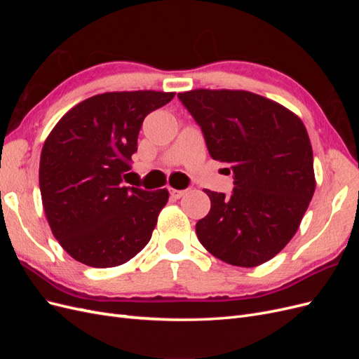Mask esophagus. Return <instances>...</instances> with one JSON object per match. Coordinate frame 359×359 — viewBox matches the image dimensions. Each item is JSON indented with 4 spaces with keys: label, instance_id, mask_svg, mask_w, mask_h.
<instances>
[{
    "label": "esophagus",
    "instance_id": "esophagus-1",
    "mask_svg": "<svg viewBox=\"0 0 359 359\" xmlns=\"http://www.w3.org/2000/svg\"><path fill=\"white\" fill-rule=\"evenodd\" d=\"M170 193V198L173 199H181L184 194H186V190H177V189H169Z\"/></svg>",
    "mask_w": 359,
    "mask_h": 359
}]
</instances>
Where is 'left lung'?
I'll use <instances>...</instances> for the list:
<instances>
[{
	"label": "left lung",
	"mask_w": 359,
	"mask_h": 359,
	"mask_svg": "<svg viewBox=\"0 0 359 359\" xmlns=\"http://www.w3.org/2000/svg\"><path fill=\"white\" fill-rule=\"evenodd\" d=\"M178 99L201 126L233 191L205 190L211 210L196 223L201 244L226 264L252 268L273 259L298 231L316 181L301 119L273 100L238 90H191Z\"/></svg>",
	"instance_id": "1"
}]
</instances>
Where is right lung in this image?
Here are the masks:
<instances>
[{
    "label": "right lung",
    "instance_id": "obj_1",
    "mask_svg": "<svg viewBox=\"0 0 359 359\" xmlns=\"http://www.w3.org/2000/svg\"><path fill=\"white\" fill-rule=\"evenodd\" d=\"M175 93L121 91L90 97L64 115L40 156L41 202L53 236L94 268L128 262L151 240L169 191L126 187L145 116Z\"/></svg>",
    "mask_w": 359,
    "mask_h": 359
}]
</instances>
